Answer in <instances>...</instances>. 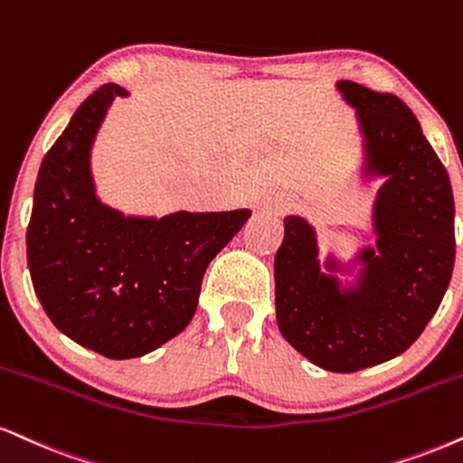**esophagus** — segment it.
Instances as JSON below:
<instances>
[{
  "mask_svg": "<svg viewBox=\"0 0 463 463\" xmlns=\"http://www.w3.org/2000/svg\"><path fill=\"white\" fill-rule=\"evenodd\" d=\"M291 207H293V198L287 196V194L269 198V203H267V209L274 211V213H285V211H288Z\"/></svg>",
  "mask_w": 463,
  "mask_h": 463,
  "instance_id": "esophagus-1",
  "label": "esophagus"
}]
</instances>
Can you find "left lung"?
<instances>
[{
    "label": "left lung",
    "instance_id": "obj_1",
    "mask_svg": "<svg viewBox=\"0 0 463 463\" xmlns=\"http://www.w3.org/2000/svg\"><path fill=\"white\" fill-rule=\"evenodd\" d=\"M336 88L358 116L362 175L386 178L373 204L377 241L352 263L330 254L321 267L315 228L287 215L274 259L276 319L313 364L354 373L397 358L436 315L453 274L455 203L447 168L408 105L355 81ZM355 266L354 282L343 286L335 274Z\"/></svg>",
    "mask_w": 463,
    "mask_h": 463
}]
</instances>
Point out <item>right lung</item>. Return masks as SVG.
Listing matches in <instances>:
<instances>
[{
    "label": "right lung",
    "instance_id": "add662e5",
    "mask_svg": "<svg viewBox=\"0 0 463 463\" xmlns=\"http://www.w3.org/2000/svg\"><path fill=\"white\" fill-rule=\"evenodd\" d=\"M118 83L77 108L44 155L27 226V265L44 313L81 347L111 360L155 352L192 321L215 254L250 209L164 217L125 215L101 203L90 153Z\"/></svg>",
    "mask_w": 463,
    "mask_h": 463
}]
</instances>
